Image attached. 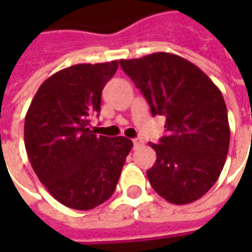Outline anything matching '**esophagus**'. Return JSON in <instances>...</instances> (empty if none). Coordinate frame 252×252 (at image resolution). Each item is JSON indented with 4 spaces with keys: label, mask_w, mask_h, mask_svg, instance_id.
Instances as JSON below:
<instances>
[{
    "label": "esophagus",
    "mask_w": 252,
    "mask_h": 252,
    "mask_svg": "<svg viewBox=\"0 0 252 252\" xmlns=\"http://www.w3.org/2000/svg\"><path fill=\"white\" fill-rule=\"evenodd\" d=\"M132 142H133V147L135 148L143 146V140H140V139H133Z\"/></svg>",
    "instance_id": "esophagus-1"
}]
</instances>
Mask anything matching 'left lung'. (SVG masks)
<instances>
[{"instance_id": "1", "label": "left lung", "mask_w": 252, "mask_h": 252, "mask_svg": "<svg viewBox=\"0 0 252 252\" xmlns=\"http://www.w3.org/2000/svg\"><path fill=\"white\" fill-rule=\"evenodd\" d=\"M120 64L153 116L166 117L167 135L150 143L157 153L147 170L150 184L175 205L198 200L220 177L229 148L221 92L205 72L174 54L155 52Z\"/></svg>"}]
</instances>
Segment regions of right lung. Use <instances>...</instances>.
I'll use <instances>...</instances> for the list:
<instances>
[{
    "mask_svg": "<svg viewBox=\"0 0 252 252\" xmlns=\"http://www.w3.org/2000/svg\"><path fill=\"white\" fill-rule=\"evenodd\" d=\"M117 67L113 61L55 72L41 83L25 116V150L37 178L72 209H93L115 193L133 146L124 136H97L89 128Z\"/></svg>",
    "mask_w": 252,
    "mask_h": 252,
    "instance_id": "add662e5",
    "label": "right lung"
}]
</instances>
